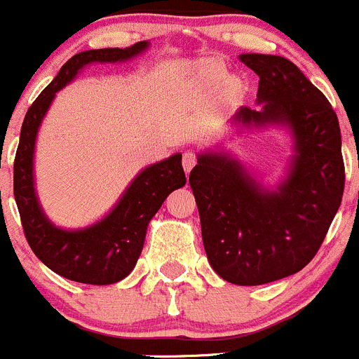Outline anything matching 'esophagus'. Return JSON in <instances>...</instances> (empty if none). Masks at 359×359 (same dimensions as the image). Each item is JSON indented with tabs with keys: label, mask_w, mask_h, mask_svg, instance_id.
Wrapping results in <instances>:
<instances>
[{
	"label": "esophagus",
	"mask_w": 359,
	"mask_h": 359,
	"mask_svg": "<svg viewBox=\"0 0 359 359\" xmlns=\"http://www.w3.org/2000/svg\"><path fill=\"white\" fill-rule=\"evenodd\" d=\"M196 161H198V158H196V154L193 153V151H186V153H184L182 166H184V170H186V172H191V170H193V166L196 165Z\"/></svg>",
	"instance_id": "1"
}]
</instances>
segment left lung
<instances>
[{
	"label": "left lung",
	"mask_w": 359,
	"mask_h": 359,
	"mask_svg": "<svg viewBox=\"0 0 359 359\" xmlns=\"http://www.w3.org/2000/svg\"><path fill=\"white\" fill-rule=\"evenodd\" d=\"M259 76L257 102L231 126H287L290 170L276 191L260 186L227 153H205L191 170L206 257L222 280L243 287L299 273L323 243L344 193L339 119L327 97L285 57L243 53Z\"/></svg>",
	"instance_id": "8db88e82"
}]
</instances>
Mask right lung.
I'll return each mask as SVG.
<instances>
[{"label": "right lung", "mask_w": 359, "mask_h": 359, "mask_svg": "<svg viewBox=\"0 0 359 359\" xmlns=\"http://www.w3.org/2000/svg\"><path fill=\"white\" fill-rule=\"evenodd\" d=\"M149 46L139 41L128 48H100L76 53L38 95L25 114L13 163V194L25 240L53 273L86 285H111L132 273L142 252L149 220L172 191L186 184L182 154L144 168L118 205L93 226L67 231L53 226L39 206L34 191V146L38 128L55 93L92 62H125Z\"/></svg>", "instance_id": "right-lung-1"}]
</instances>
